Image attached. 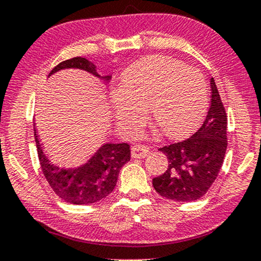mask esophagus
Instances as JSON below:
<instances>
[{"instance_id": "obj_1", "label": "esophagus", "mask_w": 261, "mask_h": 261, "mask_svg": "<svg viewBox=\"0 0 261 261\" xmlns=\"http://www.w3.org/2000/svg\"><path fill=\"white\" fill-rule=\"evenodd\" d=\"M150 153V148L145 145H134L132 147V157L133 158H145Z\"/></svg>"}]
</instances>
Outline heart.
Masks as SVG:
<instances>
[{
    "label": "heart",
    "mask_w": 261,
    "mask_h": 261,
    "mask_svg": "<svg viewBox=\"0 0 261 261\" xmlns=\"http://www.w3.org/2000/svg\"><path fill=\"white\" fill-rule=\"evenodd\" d=\"M111 109L121 133L134 137L146 121L168 138H182L194 129L208 108V87L198 69L169 56H148L122 75V91L111 93Z\"/></svg>",
    "instance_id": "obj_1"
}]
</instances>
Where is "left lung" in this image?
<instances>
[{"label": "left lung", "mask_w": 261, "mask_h": 261, "mask_svg": "<svg viewBox=\"0 0 261 261\" xmlns=\"http://www.w3.org/2000/svg\"><path fill=\"white\" fill-rule=\"evenodd\" d=\"M211 106L199 129L187 140L160 148L168 169L152 180L162 197L174 201H195L217 178L226 151V114L217 86L211 79Z\"/></svg>", "instance_id": "8db88e82"}]
</instances>
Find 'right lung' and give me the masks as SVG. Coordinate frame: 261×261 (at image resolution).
Masks as SVG:
<instances>
[{
	"mask_svg": "<svg viewBox=\"0 0 261 261\" xmlns=\"http://www.w3.org/2000/svg\"><path fill=\"white\" fill-rule=\"evenodd\" d=\"M96 68V64L85 57H74L57 64L49 76L63 69H80L109 84L111 75L100 76ZM35 139L40 168L50 187L62 200L74 205L94 204L108 197L116 186L121 168L130 160L129 145L107 143L86 163L74 168H61L46 155L36 127Z\"/></svg>",
	"mask_w": 261,
	"mask_h": 261,
	"instance_id": "obj_1",
	"label": "right lung"
}]
</instances>
